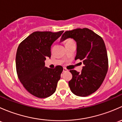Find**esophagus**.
I'll return each instance as SVG.
<instances>
[{
  "label": "esophagus",
  "instance_id": "obj_1",
  "mask_svg": "<svg viewBox=\"0 0 122 122\" xmlns=\"http://www.w3.org/2000/svg\"><path fill=\"white\" fill-rule=\"evenodd\" d=\"M63 71H65H65H68V70H67V69L66 68V67H64V68H63Z\"/></svg>",
  "mask_w": 122,
  "mask_h": 122
}]
</instances>
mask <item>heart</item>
Returning <instances> with one entry per match:
<instances>
[{"label":"heart","instance_id":"heart-1","mask_svg":"<svg viewBox=\"0 0 122 122\" xmlns=\"http://www.w3.org/2000/svg\"><path fill=\"white\" fill-rule=\"evenodd\" d=\"M73 42V41L72 40H70V39L67 40V41H66V43H70V42Z\"/></svg>","mask_w":122,"mask_h":122}]
</instances>
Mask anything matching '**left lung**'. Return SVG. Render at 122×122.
Segmentation results:
<instances>
[{
  "instance_id": "obj_1",
  "label": "left lung",
  "mask_w": 122,
  "mask_h": 122,
  "mask_svg": "<svg viewBox=\"0 0 122 122\" xmlns=\"http://www.w3.org/2000/svg\"><path fill=\"white\" fill-rule=\"evenodd\" d=\"M72 38L77 44L75 60L80 59L85 66L80 73L70 70L72 79L69 81L71 92L85 97L95 92L100 87L108 70L107 51L103 39L87 28L66 31L61 42Z\"/></svg>"
}]
</instances>
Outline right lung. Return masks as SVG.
Masks as SVG:
<instances>
[{
    "instance_id": "right-lung-1",
    "label": "right lung",
    "mask_w": 122,
    "mask_h": 122,
    "mask_svg": "<svg viewBox=\"0 0 122 122\" xmlns=\"http://www.w3.org/2000/svg\"><path fill=\"white\" fill-rule=\"evenodd\" d=\"M63 31L35 32L19 45L16 56L17 76L27 92L39 98H46L56 91L63 67L51 69L45 61L51 57V46Z\"/></svg>"
}]
</instances>
